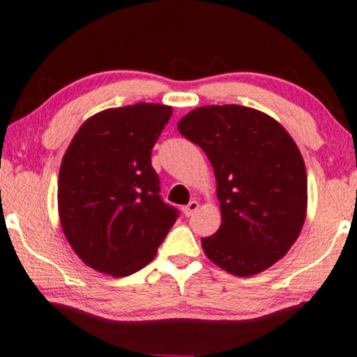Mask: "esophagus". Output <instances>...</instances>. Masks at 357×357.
<instances>
[{
	"label": "esophagus",
	"instance_id": "34e87169",
	"mask_svg": "<svg viewBox=\"0 0 357 357\" xmlns=\"http://www.w3.org/2000/svg\"><path fill=\"white\" fill-rule=\"evenodd\" d=\"M198 208H200V203L195 202V200H192V202L188 203L187 206H183V208H182V210H183V215L187 216V218H190V216H192L193 213H195V211L198 210Z\"/></svg>",
	"mask_w": 357,
	"mask_h": 357
}]
</instances>
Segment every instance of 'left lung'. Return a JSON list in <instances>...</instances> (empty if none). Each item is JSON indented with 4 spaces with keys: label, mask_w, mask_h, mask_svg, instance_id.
I'll return each mask as SVG.
<instances>
[{
    "label": "left lung",
    "mask_w": 357,
    "mask_h": 357,
    "mask_svg": "<svg viewBox=\"0 0 357 357\" xmlns=\"http://www.w3.org/2000/svg\"><path fill=\"white\" fill-rule=\"evenodd\" d=\"M200 146L216 175L221 226L202 238L203 251L238 277L284 257L307 213V170L289 132L261 111L239 105L202 106L177 124Z\"/></svg>",
    "instance_id": "1"
}]
</instances>
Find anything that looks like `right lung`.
Segmentation results:
<instances>
[{"label": "right lung", "instance_id": "1", "mask_svg": "<svg viewBox=\"0 0 357 357\" xmlns=\"http://www.w3.org/2000/svg\"><path fill=\"white\" fill-rule=\"evenodd\" d=\"M172 116L165 105L106 109L82 124L59 174V215L77 256L113 277L149 264L178 218L160 197L152 147Z\"/></svg>", "mask_w": 357, "mask_h": 357}]
</instances>
